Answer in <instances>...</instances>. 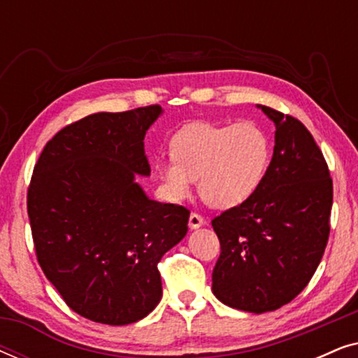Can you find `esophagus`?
Masks as SVG:
<instances>
[{"label":"esophagus","instance_id":"1","mask_svg":"<svg viewBox=\"0 0 358 358\" xmlns=\"http://www.w3.org/2000/svg\"><path fill=\"white\" fill-rule=\"evenodd\" d=\"M203 223H205V220H203L202 215H199V213H195V212L190 213V217H189V227L190 228L197 229V228L202 227Z\"/></svg>","mask_w":358,"mask_h":358}]
</instances>
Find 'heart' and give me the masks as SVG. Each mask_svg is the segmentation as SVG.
I'll use <instances>...</instances> for the list:
<instances>
[{
    "instance_id": "1",
    "label": "heart",
    "mask_w": 358,
    "mask_h": 358,
    "mask_svg": "<svg viewBox=\"0 0 358 358\" xmlns=\"http://www.w3.org/2000/svg\"><path fill=\"white\" fill-rule=\"evenodd\" d=\"M171 153L173 158L156 161L171 199H187L199 179L205 202L231 208L259 189L271 164L272 146L266 131L254 122H195L173 136Z\"/></svg>"
}]
</instances>
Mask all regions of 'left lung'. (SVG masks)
Listing matches in <instances>:
<instances>
[{"instance_id": "1", "label": "left lung", "mask_w": 358, "mask_h": 358, "mask_svg": "<svg viewBox=\"0 0 358 358\" xmlns=\"http://www.w3.org/2000/svg\"><path fill=\"white\" fill-rule=\"evenodd\" d=\"M275 124L273 156L246 202L212 220L222 252L212 290L224 305L261 315L290 303L320 266L329 238L332 179L300 120L259 106Z\"/></svg>"}]
</instances>
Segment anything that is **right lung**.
<instances>
[{
	"instance_id": "1",
	"label": "right lung",
	"mask_w": 358,
	"mask_h": 358,
	"mask_svg": "<svg viewBox=\"0 0 358 358\" xmlns=\"http://www.w3.org/2000/svg\"><path fill=\"white\" fill-rule=\"evenodd\" d=\"M161 106L99 112L73 122L45 145L27 189L37 261L73 311L124 326L163 295L158 262L187 233L182 205L146 197L145 134Z\"/></svg>"
}]
</instances>
